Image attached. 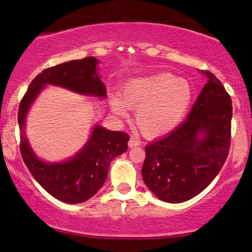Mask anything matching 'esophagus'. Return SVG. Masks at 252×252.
Segmentation results:
<instances>
[{"mask_svg": "<svg viewBox=\"0 0 252 252\" xmlns=\"http://www.w3.org/2000/svg\"><path fill=\"white\" fill-rule=\"evenodd\" d=\"M140 140L135 139V137H130L129 141H128V147L129 148H134V147H137L140 146Z\"/></svg>", "mask_w": 252, "mask_h": 252, "instance_id": "34e87169", "label": "esophagus"}]
</instances>
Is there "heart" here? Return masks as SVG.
Here are the masks:
<instances>
[{
    "instance_id": "b5f03b06",
    "label": "heart",
    "mask_w": 252,
    "mask_h": 252,
    "mask_svg": "<svg viewBox=\"0 0 252 252\" xmlns=\"http://www.w3.org/2000/svg\"><path fill=\"white\" fill-rule=\"evenodd\" d=\"M192 89L185 79L168 73L134 78L124 86L122 97L112 95L115 115L125 118L136 109L135 122L144 135L159 136L174 129L190 106Z\"/></svg>"
}]
</instances>
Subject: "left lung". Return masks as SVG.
<instances>
[{"instance_id":"left-lung-1","label":"left lung","mask_w":252,"mask_h":252,"mask_svg":"<svg viewBox=\"0 0 252 252\" xmlns=\"http://www.w3.org/2000/svg\"><path fill=\"white\" fill-rule=\"evenodd\" d=\"M208 82L184 123L146 147L142 178L161 201L182 203L204 190L228 156L232 99L219 79Z\"/></svg>"}]
</instances>
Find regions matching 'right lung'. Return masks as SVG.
Segmentation results:
<instances>
[{
  "instance_id": "obj_1",
  "label": "right lung",
  "mask_w": 252,
  "mask_h": 252,
  "mask_svg": "<svg viewBox=\"0 0 252 252\" xmlns=\"http://www.w3.org/2000/svg\"><path fill=\"white\" fill-rule=\"evenodd\" d=\"M94 57L71 61L46 68L29 86L19 104L20 154L24 163L44 190L62 202L82 203L93 197L104 184L112 159L127 150L128 134L95 126L86 146L63 163L40 160L25 135V118L31 104L46 85H55L79 94L104 98L106 88L97 73Z\"/></svg>"
}]
</instances>
